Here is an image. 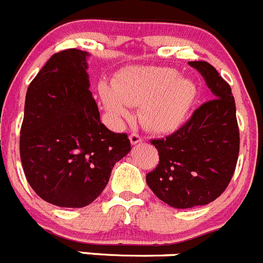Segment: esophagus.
I'll list each match as a JSON object with an SVG mask.
<instances>
[{"label":"esophagus","instance_id":"34e87169","mask_svg":"<svg viewBox=\"0 0 263 263\" xmlns=\"http://www.w3.org/2000/svg\"><path fill=\"white\" fill-rule=\"evenodd\" d=\"M129 141H131L132 145L140 144L142 141V137L139 134H136V132H134V134L129 135Z\"/></svg>","mask_w":263,"mask_h":263}]
</instances>
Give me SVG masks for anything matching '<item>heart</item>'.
<instances>
[{
    "instance_id": "1",
    "label": "heart",
    "mask_w": 263,
    "mask_h": 263,
    "mask_svg": "<svg viewBox=\"0 0 263 263\" xmlns=\"http://www.w3.org/2000/svg\"><path fill=\"white\" fill-rule=\"evenodd\" d=\"M196 95L193 80L167 67L131 68L114 81L113 87L101 88L109 113L128 118V106H140L141 124L157 134L177 128L187 117Z\"/></svg>"
}]
</instances>
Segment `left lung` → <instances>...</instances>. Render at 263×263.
<instances>
[{
	"instance_id": "8db88e82",
	"label": "left lung",
	"mask_w": 263,
	"mask_h": 263,
	"mask_svg": "<svg viewBox=\"0 0 263 263\" xmlns=\"http://www.w3.org/2000/svg\"><path fill=\"white\" fill-rule=\"evenodd\" d=\"M213 93L172 135L152 140L159 163L146 175L153 193L173 208H193L217 199L235 172L239 127L231 87L207 61H190Z\"/></svg>"
}]
</instances>
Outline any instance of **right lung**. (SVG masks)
I'll list each match as a JSON object with an SVG mask.
<instances>
[{
	"label": "right lung",
	"instance_id": "right-lung-1",
	"mask_svg": "<svg viewBox=\"0 0 263 263\" xmlns=\"http://www.w3.org/2000/svg\"><path fill=\"white\" fill-rule=\"evenodd\" d=\"M87 56L77 48L48 59L25 96L20 159L30 187L58 207L82 208L103 193L131 150L126 134L100 122L90 91Z\"/></svg>",
	"mask_w": 263,
	"mask_h": 263
}]
</instances>
